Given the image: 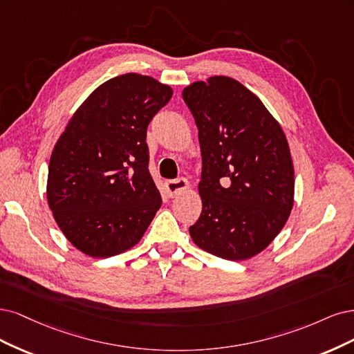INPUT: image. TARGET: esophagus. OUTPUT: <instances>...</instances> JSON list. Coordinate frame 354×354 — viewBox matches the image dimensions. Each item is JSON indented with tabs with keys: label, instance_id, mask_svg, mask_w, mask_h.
<instances>
[{
	"label": "esophagus",
	"instance_id": "34e87169",
	"mask_svg": "<svg viewBox=\"0 0 354 354\" xmlns=\"http://www.w3.org/2000/svg\"><path fill=\"white\" fill-rule=\"evenodd\" d=\"M188 187V180L185 178H176V179H169L165 184V189L169 197H175L178 194Z\"/></svg>",
	"mask_w": 354,
	"mask_h": 354
}]
</instances>
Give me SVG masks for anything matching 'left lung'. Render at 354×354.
Wrapping results in <instances>:
<instances>
[{
  "instance_id": "1",
  "label": "left lung",
  "mask_w": 354,
  "mask_h": 354,
  "mask_svg": "<svg viewBox=\"0 0 354 354\" xmlns=\"http://www.w3.org/2000/svg\"><path fill=\"white\" fill-rule=\"evenodd\" d=\"M198 128L203 210L189 226L206 252L245 260L265 250L294 203V167L279 123L252 91L213 76L182 91Z\"/></svg>"
}]
</instances>
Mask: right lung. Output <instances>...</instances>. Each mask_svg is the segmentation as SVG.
Returning a JSON list of instances; mask_svg holds the SVG:
<instances>
[{"label": "right lung", "instance_id": "add662e5", "mask_svg": "<svg viewBox=\"0 0 354 354\" xmlns=\"http://www.w3.org/2000/svg\"><path fill=\"white\" fill-rule=\"evenodd\" d=\"M172 88L138 73L100 85L71 119L48 166L57 225L82 253L111 257L140 241L160 192L148 170L147 128Z\"/></svg>", "mask_w": 354, "mask_h": 354}]
</instances>
